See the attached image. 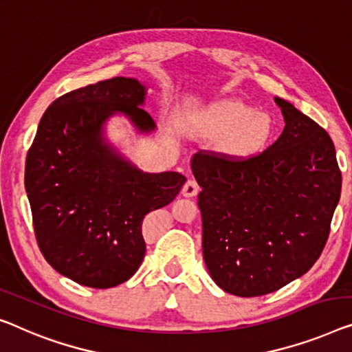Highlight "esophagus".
I'll return each mask as SVG.
<instances>
[{
  "instance_id": "1",
  "label": "esophagus",
  "mask_w": 352,
  "mask_h": 352,
  "mask_svg": "<svg viewBox=\"0 0 352 352\" xmlns=\"http://www.w3.org/2000/svg\"><path fill=\"white\" fill-rule=\"evenodd\" d=\"M199 190H201V188H199V183L194 180V178H188L185 185H183L182 194L185 197H192V196H196V194L199 192Z\"/></svg>"
}]
</instances>
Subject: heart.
Wrapping results in <instances>:
<instances>
[{
	"label": "heart",
	"instance_id": "obj_1",
	"mask_svg": "<svg viewBox=\"0 0 352 352\" xmlns=\"http://www.w3.org/2000/svg\"><path fill=\"white\" fill-rule=\"evenodd\" d=\"M210 126L214 133L228 134L226 148L239 156L259 150L272 129L270 118L265 113L253 112L239 101H224L214 106L210 112Z\"/></svg>",
	"mask_w": 352,
	"mask_h": 352
}]
</instances>
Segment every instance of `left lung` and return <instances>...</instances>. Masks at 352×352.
I'll list each match as a JSON object with an SVG mask.
<instances>
[{"mask_svg":"<svg viewBox=\"0 0 352 352\" xmlns=\"http://www.w3.org/2000/svg\"><path fill=\"white\" fill-rule=\"evenodd\" d=\"M285 129L258 155L201 150L191 169L199 186L202 253L213 281L239 297L275 292L319 259L342 192L326 129L275 98Z\"/></svg>","mask_w":352,"mask_h":352,"instance_id":"left-lung-1","label":"left lung"}]
</instances>
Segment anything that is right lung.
<instances>
[{"label":"right lung","instance_id":"add662e5","mask_svg":"<svg viewBox=\"0 0 352 352\" xmlns=\"http://www.w3.org/2000/svg\"><path fill=\"white\" fill-rule=\"evenodd\" d=\"M145 88L115 77L63 94L42 115L25 162V190L45 261L78 285L107 289L128 281L145 256L142 219L172 202L186 178L144 174L102 140V123L123 112L155 129L139 107Z\"/></svg>","mask_w":352,"mask_h":352}]
</instances>
